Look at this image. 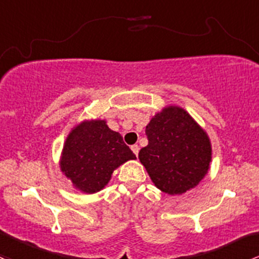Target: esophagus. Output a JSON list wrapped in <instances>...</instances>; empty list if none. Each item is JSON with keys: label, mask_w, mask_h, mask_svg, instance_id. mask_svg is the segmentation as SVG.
<instances>
[{"label": "esophagus", "mask_w": 259, "mask_h": 259, "mask_svg": "<svg viewBox=\"0 0 259 259\" xmlns=\"http://www.w3.org/2000/svg\"><path fill=\"white\" fill-rule=\"evenodd\" d=\"M132 150H133V152H134L135 155H138L139 154V150H140V148H139V145H133L132 146Z\"/></svg>", "instance_id": "34e87169"}]
</instances>
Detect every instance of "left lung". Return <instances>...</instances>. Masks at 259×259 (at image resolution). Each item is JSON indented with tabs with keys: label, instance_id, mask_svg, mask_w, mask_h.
Masks as SVG:
<instances>
[{
	"label": "left lung",
	"instance_id": "1",
	"mask_svg": "<svg viewBox=\"0 0 259 259\" xmlns=\"http://www.w3.org/2000/svg\"><path fill=\"white\" fill-rule=\"evenodd\" d=\"M145 133L149 144L139 151V160L160 191L182 195L202 181L212 159L211 140L184 108H162Z\"/></svg>",
	"mask_w": 259,
	"mask_h": 259
}]
</instances>
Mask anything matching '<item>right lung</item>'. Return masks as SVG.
<instances>
[{
	"label": "right lung",
	"mask_w": 259,
	"mask_h": 259,
	"mask_svg": "<svg viewBox=\"0 0 259 259\" xmlns=\"http://www.w3.org/2000/svg\"><path fill=\"white\" fill-rule=\"evenodd\" d=\"M135 159L121 135L113 132L107 120L91 119L80 121L69 132L59 167L75 190L95 194L107 186L114 170Z\"/></svg>",
	"instance_id": "right-lung-1"
}]
</instances>
